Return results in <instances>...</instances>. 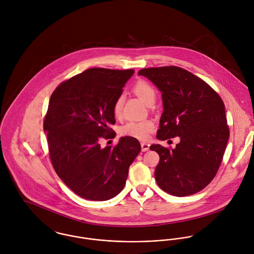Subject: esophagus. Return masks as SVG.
<instances>
[{"label": "esophagus", "instance_id": "1", "mask_svg": "<svg viewBox=\"0 0 254 254\" xmlns=\"http://www.w3.org/2000/svg\"><path fill=\"white\" fill-rule=\"evenodd\" d=\"M149 144L148 143H141V146H142V150L143 151H146L149 149Z\"/></svg>", "mask_w": 254, "mask_h": 254}]
</instances>
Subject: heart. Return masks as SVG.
<instances>
[{
  "label": "heart",
  "instance_id": "1",
  "mask_svg": "<svg viewBox=\"0 0 254 254\" xmlns=\"http://www.w3.org/2000/svg\"><path fill=\"white\" fill-rule=\"evenodd\" d=\"M133 91L146 105L154 103L156 92L148 82L144 80L136 82L133 86ZM123 104L124 96L119 95L113 104V113L115 116H119L121 114ZM154 128L155 124L150 119L131 120L120 127L119 133L123 137H132L139 140H145L148 138L149 134L154 130Z\"/></svg>",
  "mask_w": 254,
  "mask_h": 254
}]
</instances>
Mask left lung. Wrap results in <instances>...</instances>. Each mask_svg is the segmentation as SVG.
Masks as SVG:
<instances>
[{
  "mask_svg": "<svg viewBox=\"0 0 254 254\" xmlns=\"http://www.w3.org/2000/svg\"><path fill=\"white\" fill-rule=\"evenodd\" d=\"M162 93L164 111L156 138L180 137L175 148L150 145L159 155L154 176L164 191L187 196L213 180L230 136L225 105L202 79L178 66L141 69Z\"/></svg>",
  "mask_w": 254,
  "mask_h": 254,
  "instance_id": "8db88e82",
  "label": "left lung"
}]
</instances>
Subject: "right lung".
Segmentation results:
<instances>
[{
  "label": "right lung",
  "mask_w": 254,
  "mask_h": 254,
  "mask_svg": "<svg viewBox=\"0 0 254 254\" xmlns=\"http://www.w3.org/2000/svg\"><path fill=\"white\" fill-rule=\"evenodd\" d=\"M134 69L89 68L62 82L53 92L44 118L49 155L58 176L79 196L108 200L124 188L129 167L141 151L139 141L113 139V104Z\"/></svg>",
  "instance_id": "1"
}]
</instances>
